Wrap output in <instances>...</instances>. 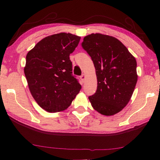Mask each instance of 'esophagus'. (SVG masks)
<instances>
[{"label": "esophagus", "mask_w": 160, "mask_h": 160, "mask_svg": "<svg viewBox=\"0 0 160 160\" xmlns=\"http://www.w3.org/2000/svg\"><path fill=\"white\" fill-rule=\"evenodd\" d=\"M85 78H86V76H85V74H82V75H81V76H80V79H81V80H82V82H85Z\"/></svg>", "instance_id": "1"}]
</instances>
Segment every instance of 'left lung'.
<instances>
[{
  "instance_id": "8db88e82",
  "label": "left lung",
  "mask_w": 160,
  "mask_h": 160,
  "mask_svg": "<svg viewBox=\"0 0 160 160\" xmlns=\"http://www.w3.org/2000/svg\"><path fill=\"white\" fill-rule=\"evenodd\" d=\"M82 46L95 68L97 92L89 97L93 109L109 116L120 112L129 102L138 81L135 57L122 42L106 34L88 35Z\"/></svg>"
}]
</instances>
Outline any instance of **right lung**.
Returning a JSON list of instances; mask_svg holds the SVG:
<instances>
[{
	"instance_id": "1",
	"label": "right lung",
	"mask_w": 160,
	"mask_h": 160,
	"mask_svg": "<svg viewBox=\"0 0 160 160\" xmlns=\"http://www.w3.org/2000/svg\"><path fill=\"white\" fill-rule=\"evenodd\" d=\"M80 37L70 33L50 35L29 51L24 68L32 96L49 113L66 110L79 93L81 85L72 75L70 54Z\"/></svg>"
}]
</instances>
